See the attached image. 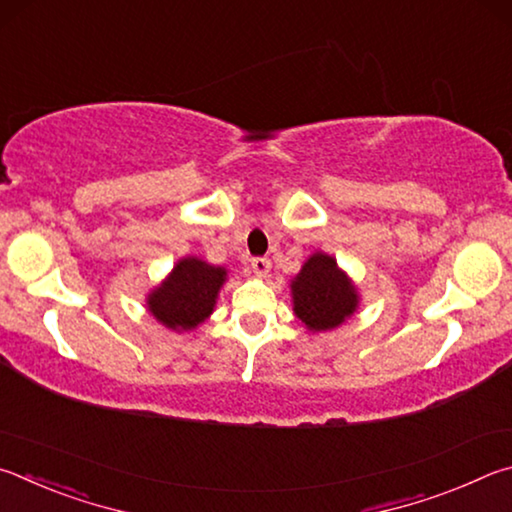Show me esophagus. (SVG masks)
<instances>
[{
    "mask_svg": "<svg viewBox=\"0 0 512 512\" xmlns=\"http://www.w3.org/2000/svg\"><path fill=\"white\" fill-rule=\"evenodd\" d=\"M270 267H272V263L267 261V258H251V270H254V274H258V276H267V272H270Z\"/></svg>",
    "mask_w": 512,
    "mask_h": 512,
    "instance_id": "esophagus-1",
    "label": "esophagus"
}]
</instances>
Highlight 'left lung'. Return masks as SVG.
<instances>
[{
  "instance_id": "left-lung-1",
  "label": "left lung",
  "mask_w": 512,
  "mask_h": 512,
  "mask_svg": "<svg viewBox=\"0 0 512 512\" xmlns=\"http://www.w3.org/2000/svg\"><path fill=\"white\" fill-rule=\"evenodd\" d=\"M292 303L297 315L312 333L333 330L355 315L357 297L351 279L339 270L333 256L317 251L292 279Z\"/></svg>"
}]
</instances>
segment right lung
<instances>
[{"instance_id":"right-lung-1","label":"right lung","mask_w":512,"mask_h":512,"mask_svg":"<svg viewBox=\"0 0 512 512\" xmlns=\"http://www.w3.org/2000/svg\"><path fill=\"white\" fill-rule=\"evenodd\" d=\"M224 281H227L224 267L186 256L177 261L166 281L148 294V312L161 326L177 333L193 330L209 319Z\"/></svg>"}]
</instances>
